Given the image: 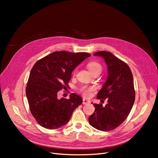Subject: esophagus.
<instances>
[{"mask_svg":"<svg viewBox=\"0 0 158 158\" xmlns=\"http://www.w3.org/2000/svg\"><path fill=\"white\" fill-rule=\"evenodd\" d=\"M89 103V100H87V99L86 98H83V100H82V104H87Z\"/></svg>","mask_w":158,"mask_h":158,"instance_id":"34e87169","label":"esophagus"}]
</instances>
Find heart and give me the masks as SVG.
Masks as SVG:
<instances>
[{"mask_svg": "<svg viewBox=\"0 0 158 158\" xmlns=\"http://www.w3.org/2000/svg\"><path fill=\"white\" fill-rule=\"evenodd\" d=\"M87 68L89 71L92 73L98 71L101 72L102 71V65L97 61H91L87 64ZM94 90L93 88H88V87H83L81 89V92L85 97H89L90 95L91 92Z\"/></svg>", "mask_w": 158, "mask_h": 158, "instance_id": "obj_1", "label": "heart"}]
</instances>
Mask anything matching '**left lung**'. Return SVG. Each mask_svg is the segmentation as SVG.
Listing matches in <instances>:
<instances>
[{
	"instance_id": "8db88e82",
	"label": "left lung",
	"mask_w": 158,
	"mask_h": 158,
	"mask_svg": "<svg viewBox=\"0 0 158 158\" xmlns=\"http://www.w3.org/2000/svg\"><path fill=\"white\" fill-rule=\"evenodd\" d=\"M94 55L102 57L107 66L108 76L97 96L98 99L107 98V104L105 106L94 104L95 111L88 120L90 125L98 130L111 131L127 118L133 106V77L129 66L110 52L99 51Z\"/></svg>"
}]
</instances>
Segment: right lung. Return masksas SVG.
<instances>
[{"label": "right lung", "instance_id": "add662e5", "mask_svg": "<svg viewBox=\"0 0 158 158\" xmlns=\"http://www.w3.org/2000/svg\"><path fill=\"white\" fill-rule=\"evenodd\" d=\"M91 55L86 52H52L38 60L32 68L26 89L30 111L46 129L60 128L70 120L74 110L82 102L75 94L66 99L57 93L67 87L73 70Z\"/></svg>", "mask_w": 158, "mask_h": 158}]
</instances>
